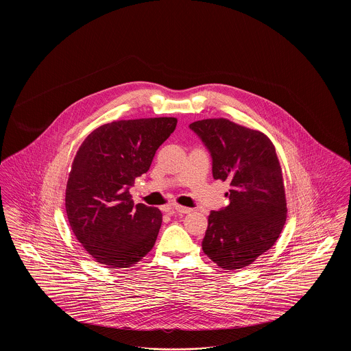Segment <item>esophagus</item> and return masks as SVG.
I'll list each match as a JSON object with an SVG mask.
<instances>
[{"mask_svg": "<svg viewBox=\"0 0 351 351\" xmlns=\"http://www.w3.org/2000/svg\"><path fill=\"white\" fill-rule=\"evenodd\" d=\"M172 209H173L175 212H178V213H183V215H188V213H191V212H192V209H191V208H185V206H182V205H173V206H172Z\"/></svg>", "mask_w": 351, "mask_h": 351, "instance_id": "esophagus-1", "label": "esophagus"}]
</instances>
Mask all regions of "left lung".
<instances>
[{"instance_id":"obj_1","label":"left lung","mask_w":351,"mask_h":351,"mask_svg":"<svg viewBox=\"0 0 351 351\" xmlns=\"http://www.w3.org/2000/svg\"><path fill=\"white\" fill-rule=\"evenodd\" d=\"M212 156L216 180L229 182V205L212 210L202 250L221 268L247 267L269 250L283 230L287 202L272 142L225 118L189 125Z\"/></svg>"}]
</instances>
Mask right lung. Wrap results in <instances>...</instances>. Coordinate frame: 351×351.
Wrapping results in <instances>:
<instances>
[{
  "label": "right lung",
  "instance_id": "1",
  "mask_svg": "<svg viewBox=\"0 0 351 351\" xmlns=\"http://www.w3.org/2000/svg\"><path fill=\"white\" fill-rule=\"evenodd\" d=\"M173 117L105 123L89 134L73 159L66 210L77 241L99 263L130 267L154 247L162 225L158 208L134 205L129 192L173 133Z\"/></svg>",
  "mask_w": 351,
  "mask_h": 351
}]
</instances>
